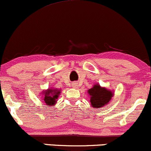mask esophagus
<instances>
[{
	"label": "esophagus",
	"mask_w": 151,
	"mask_h": 151,
	"mask_svg": "<svg viewBox=\"0 0 151 151\" xmlns=\"http://www.w3.org/2000/svg\"><path fill=\"white\" fill-rule=\"evenodd\" d=\"M77 84L76 83H73V88H77Z\"/></svg>",
	"instance_id": "obj_1"
}]
</instances>
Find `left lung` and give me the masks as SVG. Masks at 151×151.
I'll use <instances>...</instances> for the list:
<instances>
[{"mask_svg":"<svg viewBox=\"0 0 151 151\" xmlns=\"http://www.w3.org/2000/svg\"><path fill=\"white\" fill-rule=\"evenodd\" d=\"M88 93L91 96V103L93 108H99L107 104L113 96V93L105 88H101L100 85H94L89 89Z\"/></svg>","mask_w":151,"mask_h":151,"instance_id":"1","label":"left lung"}]
</instances>
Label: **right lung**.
<instances>
[{"label":"right lung","mask_w":151,"mask_h":151,"mask_svg":"<svg viewBox=\"0 0 151 151\" xmlns=\"http://www.w3.org/2000/svg\"><path fill=\"white\" fill-rule=\"evenodd\" d=\"M60 92L59 91L55 90V89H48L47 91L44 92L45 95H44V101L45 104L48 105V106H52L55 104V102L58 99V96L60 95Z\"/></svg>","instance_id":"obj_1"}]
</instances>
